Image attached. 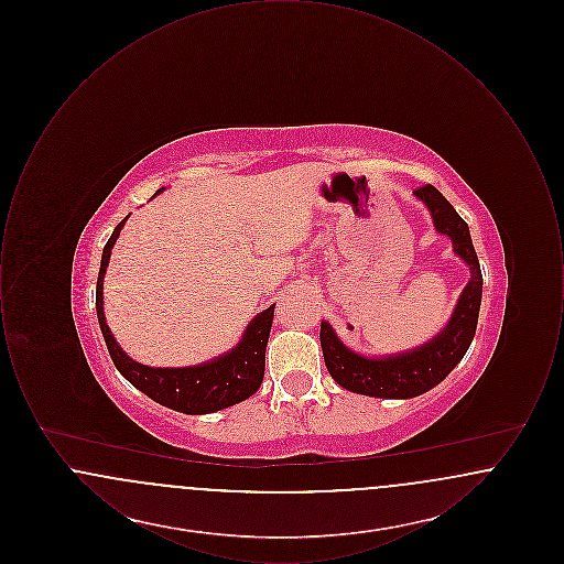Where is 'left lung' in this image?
<instances>
[{"instance_id":"8db88e82","label":"left lung","mask_w":564,"mask_h":564,"mask_svg":"<svg viewBox=\"0 0 564 564\" xmlns=\"http://www.w3.org/2000/svg\"><path fill=\"white\" fill-rule=\"evenodd\" d=\"M414 194L430 207L437 232L453 239L456 256L467 262L471 279L458 297L455 313L446 329L440 332L425 347L408 350L395 357H361L347 349L338 340L329 323L323 322L322 349L327 372L340 387L352 393L391 400L416 398L440 384L453 372V368L463 359L476 336L482 302V270L469 237V228L465 219L456 214L455 207L431 184L414 189Z\"/></svg>"}]
</instances>
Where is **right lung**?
<instances>
[{"instance_id": "add662e5", "label": "right lung", "mask_w": 564, "mask_h": 564, "mask_svg": "<svg viewBox=\"0 0 564 564\" xmlns=\"http://www.w3.org/2000/svg\"><path fill=\"white\" fill-rule=\"evenodd\" d=\"M124 221L127 217L113 228L109 241L104 247L101 269L97 279V300H95L97 317L108 345L109 357L118 368V372L154 402L184 414H209L253 395L260 389L264 378L267 345H269L274 304L247 325L237 349L203 366L148 368L143 364L133 361L124 350L118 347L104 315V274L108 269L111 247L118 239Z\"/></svg>"}]
</instances>
